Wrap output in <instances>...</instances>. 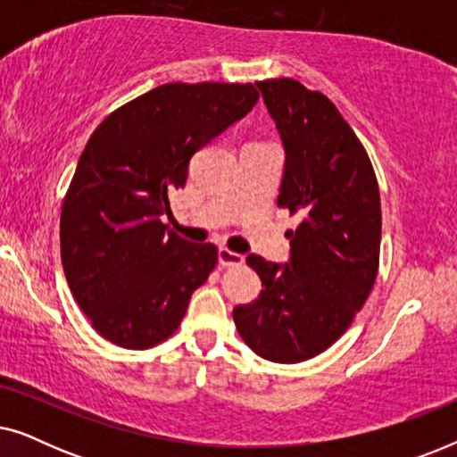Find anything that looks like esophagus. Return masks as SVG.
Segmentation results:
<instances>
[{
	"label": "esophagus",
	"instance_id": "obj_1",
	"mask_svg": "<svg viewBox=\"0 0 457 457\" xmlns=\"http://www.w3.org/2000/svg\"><path fill=\"white\" fill-rule=\"evenodd\" d=\"M218 262H220V266L228 268V266H241L243 264V255L237 253V252H230L227 247H220L218 249Z\"/></svg>",
	"mask_w": 457,
	"mask_h": 457
}]
</instances>
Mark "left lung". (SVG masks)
I'll return each instance as SVG.
<instances>
[{
	"label": "left lung",
	"mask_w": 457,
	"mask_h": 457,
	"mask_svg": "<svg viewBox=\"0 0 457 457\" xmlns=\"http://www.w3.org/2000/svg\"><path fill=\"white\" fill-rule=\"evenodd\" d=\"M258 89L285 147L278 205L302 218L287 264L247 255L260 297L237 305L243 341L264 360L295 364L349 328L378 272L380 195L366 149L320 91L293 79Z\"/></svg>",
	"instance_id": "1"
}]
</instances>
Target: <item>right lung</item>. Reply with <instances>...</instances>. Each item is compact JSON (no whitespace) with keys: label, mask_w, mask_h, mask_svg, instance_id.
<instances>
[{"label":"right lung","mask_w":457,"mask_h":457,"mask_svg":"<svg viewBox=\"0 0 457 457\" xmlns=\"http://www.w3.org/2000/svg\"><path fill=\"white\" fill-rule=\"evenodd\" d=\"M252 83H168L124 104L80 154L60 218L62 266L104 339L147 349L183 320L216 266V245L168 230L189 162L258 104Z\"/></svg>","instance_id":"right-lung-1"}]
</instances>
